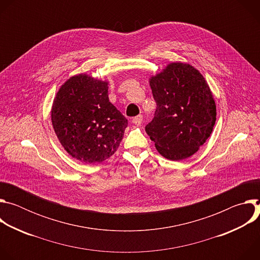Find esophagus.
Returning a JSON list of instances; mask_svg holds the SVG:
<instances>
[{
	"instance_id": "1",
	"label": "esophagus",
	"mask_w": 260,
	"mask_h": 260,
	"mask_svg": "<svg viewBox=\"0 0 260 260\" xmlns=\"http://www.w3.org/2000/svg\"><path fill=\"white\" fill-rule=\"evenodd\" d=\"M142 121H143V116L142 115H138V116L133 118V123L136 124V125L142 124Z\"/></svg>"
}]
</instances>
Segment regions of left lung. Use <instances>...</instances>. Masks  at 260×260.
<instances>
[{
	"instance_id": "8db88e82",
	"label": "left lung",
	"mask_w": 260,
	"mask_h": 260,
	"mask_svg": "<svg viewBox=\"0 0 260 260\" xmlns=\"http://www.w3.org/2000/svg\"><path fill=\"white\" fill-rule=\"evenodd\" d=\"M154 118L145 127L157 151L171 160L194 154L210 137L216 105L202 74L192 66L172 62L151 77Z\"/></svg>"
}]
</instances>
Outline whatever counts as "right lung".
I'll return each mask as SVG.
<instances>
[{
	"label": "right lung",
	"mask_w": 260,
	"mask_h": 260,
	"mask_svg": "<svg viewBox=\"0 0 260 260\" xmlns=\"http://www.w3.org/2000/svg\"><path fill=\"white\" fill-rule=\"evenodd\" d=\"M51 120L67 152L86 164L114 154L127 126V119L109 102L108 82L85 74L71 77L59 88Z\"/></svg>",
	"instance_id": "obj_1"
}]
</instances>
